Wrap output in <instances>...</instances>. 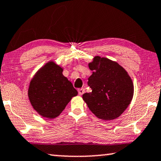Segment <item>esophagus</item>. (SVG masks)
I'll return each mask as SVG.
<instances>
[{"label": "esophagus", "mask_w": 161, "mask_h": 161, "mask_svg": "<svg viewBox=\"0 0 161 161\" xmlns=\"http://www.w3.org/2000/svg\"><path fill=\"white\" fill-rule=\"evenodd\" d=\"M85 90H84V89H79L78 90V93H79V94H80V95H82V94L85 93Z\"/></svg>", "instance_id": "esophagus-1"}]
</instances>
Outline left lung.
<instances>
[{
    "label": "left lung",
    "instance_id": "obj_1",
    "mask_svg": "<svg viewBox=\"0 0 161 161\" xmlns=\"http://www.w3.org/2000/svg\"><path fill=\"white\" fill-rule=\"evenodd\" d=\"M89 67L93 71L87 82L92 92L84 94V100L99 118H117L132 99L134 87L131 78L121 66L107 58L95 57Z\"/></svg>",
    "mask_w": 161,
    "mask_h": 161
}]
</instances>
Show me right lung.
<instances>
[{
  "label": "right lung",
  "mask_w": 161,
  "mask_h": 161,
  "mask_svg": "<svg viewBox=\"0 0 161 161\" xmlns=\"http://www.w3.org/2000/svg\"><path fill=\"white\" fill-rule=\"evenodd\" d=\"M62 71L59 66L50 62L38 71L30 83L28 94L33 108L48 119L59 115L78 94Z\"/></svg>",
  "instance_id": "right-lung-1"
}]
</instances>
